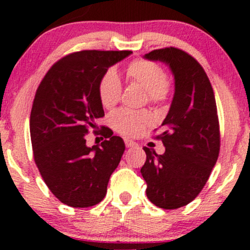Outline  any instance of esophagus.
Instances as JSON below:
<instances>
[{"instance_id": "34e87169", "label": "esophagus", "mask_w": 250, "mask_h": 250, "mask_svg": "<svg viewBox=\"0 0 250 250\" xmlns=\"http://www.w3.org/2000/svg\"><path fill=\"white\" fill-rule=\"evenodd\" d=\"M125 147L127 148L136 147V142L131 141V140H129V139H125Z\"/></svg>"}]
</instances>
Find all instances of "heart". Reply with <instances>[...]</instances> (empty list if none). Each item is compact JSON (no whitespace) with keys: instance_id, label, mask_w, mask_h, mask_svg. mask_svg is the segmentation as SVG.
<instances>
[{"instance_id":"heart-1","label":"heart","mask_w":250,"mask_h":250,"mask_svg":"<svg viewBox=\"0 0 250 250\" xmlns=\"http://www.w3.org/2000/svg\"><path fill=\"white\" fill-rule=\"evenodd\" d=\"M129 82L146 89L147 100L151 104L165 102L170 93V82L165 70L157 63L148 60H135L127 67ZM122 96V83L114 70H108L99 82V97L102 105L114 108ZM150 115L146 110L120 109L111 114L110 123L117 133L125 136H136L150 123Z\"/></svg>"}]
</instances>
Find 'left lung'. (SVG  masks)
I'll return each mask as SVG.
<instances>
[{"label": "left lung", "mask_w": 250, "mask_h": 250, "mask_svg": "<svg viewBox=\"0 0 250 250\" xmlns=\"http://www.w3.org/2000/svg\"><path fill=\"white\" fill-rule=\"evenodd\" d=\"M145 59L167 63L175 79V93L162 133L155 136L166 147L165 154L143 148L147 160L141 174L151 203L177 209L200 194L219 157L216 101L205 69L186 51L162 48L146 54Z\"/></svg>", "instance_id": "8db88e82"}]
</instances>
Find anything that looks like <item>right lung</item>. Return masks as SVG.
Here are the masks:
<instances>
[{"label": "right lung", "mask_w": 250, "mask_h": 250, "mask_svg": "<svg viewBox=\"0 0 250 250\" xmlns=\"http://www.w3.org/2000/svg\"><path fill=\"white\" fill-rule=\"evenodd\" d=\"M130 50H81L62 57L37 88L30 113L34 160L43 181L62 203L93 207L104 199L125 142L102 127L104 140L87 147L85 136L104 116L99 82ZM95 134H99L96 130Z\"/></svg>", "instance_id": "1"}]
</instances>
